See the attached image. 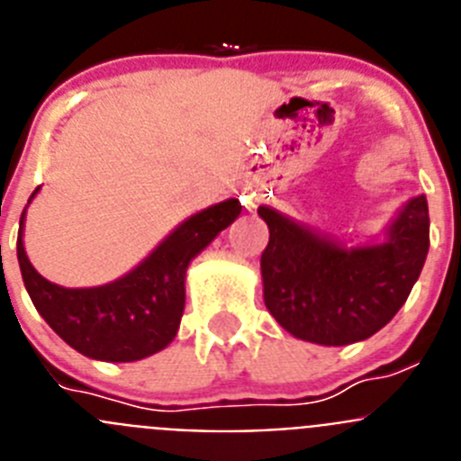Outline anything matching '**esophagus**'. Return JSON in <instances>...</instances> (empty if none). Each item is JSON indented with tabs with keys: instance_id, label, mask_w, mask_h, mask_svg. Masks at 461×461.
Here are the masks:
<instances>
[{
	"instance_id": "34e87169",
	"label": "esophagus",
	"mask_w": 461,
	"mask_h": 461,
	"mask_svg": "<svg viewBox=\"0 0 461 461\" xmlns=\"http://www.w3.org/2000/svg\"><path fill=\"white\" fill-rule=\"evenodd\" d=\"M244 207H247V210H254V207H256V203L251 201V198H244Z\"/></svg>"
}]
</instances>
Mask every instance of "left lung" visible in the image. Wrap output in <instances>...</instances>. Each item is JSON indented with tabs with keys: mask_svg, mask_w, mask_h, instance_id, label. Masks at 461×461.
<instances>
[{
	"mask_svg": "<svg viewBox=\"0 0 461 461\" xmlns=\"http://www.w3.org/2000/svg\"><path fill=\"white\" fill-rule=\"evenodd\" d=\"M258 217L270 228L260 256L267 312L293 337L313 344H353L388 325L429 251L425 195L399 210L385 242L367 247H344L266 205Z\"/></svg>",
	"mask_w": 461,
	"mask_h": 461,
	"instance_id": "8db88e82",
	"label": "left lung"
}]
</instances>
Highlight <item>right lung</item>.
Masks as SVG:
<instances>
[{"mask_svg":"<svg viewBox=\"0 0 461 461\" xmlns=\"http://www.w3.org/2000/svg\"><path fill=\"white\" fill-rule=\"evenodd\" d=\"M240 212L238 198L198 212L129 275L94 288L57 286L34 270L24 254L23 212L18 263L24 288L36 312L78 353L105 362L142 360L175 339L185 313V276L191 258L230 226Z\"/></svg>","mask_w":461,"mask_h":461,"instance_id":"1","label":"right lung"}]
</instances>
